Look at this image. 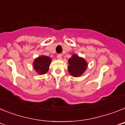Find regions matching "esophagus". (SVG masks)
Instances as JSON below:
<instances>
[{"label":"esophagus","instance_id":"obj_1","mask_svg":"<svg viewBox=\"0 0 125 125\" xmlns=\"http://www.w3.org/2000/svg\"><path fill=\"white\" fill-rule=\"evenodd\" d=\"M57 58L58 59H62V54H57Z\"/></svg>","mask_w":125,"mask_h":125}]
</instances>
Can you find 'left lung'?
Wrapping results in <instances>:
<instances>
[{"mask_svg": "<svg viewBox=\"0 0 125 125\" xmlns=\"http://www.w3.org/2000/svg\"><path fill=\"white\" fill-rule=\"evenodd\" d=\"M68 72L75 78L81 76L88 68V62L83 57H79L78 55L73 54L68 59Z\"/></svg>", "mask_w": 125, "mask_h": 125, "instance_id": "1", "label": "left lung"}]
</instances>
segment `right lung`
Returning <instances> with one entry per match:
<instances>
[{"label": "right lung", "mask_w": 125, "mask_h": 125, "mask_svg": "<svg viewBox=\"0 0 125 125\" xmlns=\"http://www.w3.org/2000/svg\"><path fill=\"white\" fill-rule=\"evenodd\" d=\"M51 61V57L42 55L34 59L32 64L33 68L39 74H44L49 70Z\"/></svg>", "instance_id": "add662e5"}]
</instances>
